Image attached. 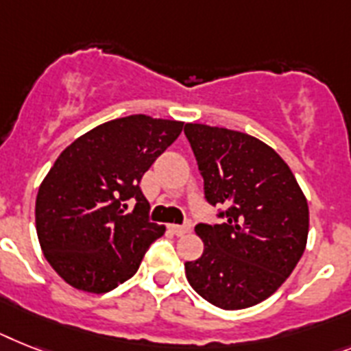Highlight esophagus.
I'll use <instances>...</instances> for the list:
<instances>
[{
    "label": "esophagus",
    "instance_id": "34e87169",
    "mask_svg": "<svg viewBox=\"0 0 351 351\" xmlns=\"http://www.w3.org/2000/svg\"><path fill=\"white\" fill-rule=\"evenodd\" d=\"M169 230L172 231L173 234H178V237H181V234L188 233V231L192 230V226L188 224V222H186V224H170Z\"/></svg>",
    "mask_w": 351,
    "mask_h": 351
}]
</instances>
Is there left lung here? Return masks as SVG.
I'll list each match as a JSON object with an SVG mask.
<instances>
[{"label":"left lung","instance_id":"8db88e82","mask_svg":"<svg viewBox=\"0 0 351 351\" xmlns=\"http://www.w3.org/2000/svg\"><path fill=\"white\" fill-rule=\"evenodd\" d=\"M204 197L221 224L195 226L204 253L186 278L208 303L240 311L267 300L300 262L308 206L296 178L269 145L237 130L184 125Z\"/></svg>","mask_w":351,"mask_h":351}]
</instances>
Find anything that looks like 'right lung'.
Returning a JSON list of instances; mask_svg holds the SVG:
<instances>
[{"label":"right lung","mask_w":351,"mask_h":351,"mask_svg":"<svg viewBox=\"0 0 351 351\" xmlns=\"http://www.w3.org/2000/svg\"><path fill=\"white\" fill-rule=\"evenodd\" d=\"M181 130L182 121L132 114L95 127L57 158L37 193L36 226L64 282L102 294L134 276L165 233L150 221L140 181ZM129 198L136 204L125 214Z\"/></svg>","instance_id":"right-lung-1"}]
</instances>
